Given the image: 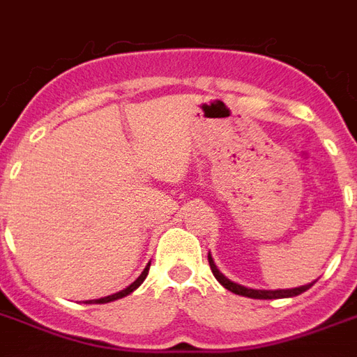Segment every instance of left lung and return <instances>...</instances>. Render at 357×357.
I'll use <instances>...</instances> for the list:
<instances>
[{"label":"left lung","instance_id":"8db88e82","mask_svg":"<svg viewBox=\"0 0 357 357\" xmlns=\"http://www.w3.org/2000/svg\"><path fill=\"white\" fill-rule=\"evenodd\" d=\"M208 262H210V269H212V273L216 277L220 283L224 284L227 291L235 292V294H241V296H248V298H258V300H273V298H291V296H298L302 292H306L315 281L307 284H302V287H294V289H275V291H266V289H248L245 284H239L231 281V279H227V277L218 269V266L214 264V258L208 252Z\"/></svg>","mask_w":357,"mask_h":357}]
</instances>
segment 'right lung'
I'll use <instances>...</instances> for the list:
<instances>
[{"instance_id": "1", "label": "right lung", "mask_w": 357, "mask_h": 357, "mask_svg": "<svg viewBox=\"0 0 357 357\" xmlns=\"http://www.w3.org/2000/svg\"><path fill=\"white\" fill-rule=\"evenodd\" d=\"M149 266H151V262H149L147 266H145V269L141 271V275L137 277V279H135V281H133L132 284H128V287H126L124 291L114 292V294H109V296H105V298L88 300V302H89V304H91V302H95V304H107V302H114V300L124 298V296H128V294H132V292L135 291V289H137V287H139V284L143 283V281H145V277H147V273H149Z\"/></svg>"}]
</instances>
